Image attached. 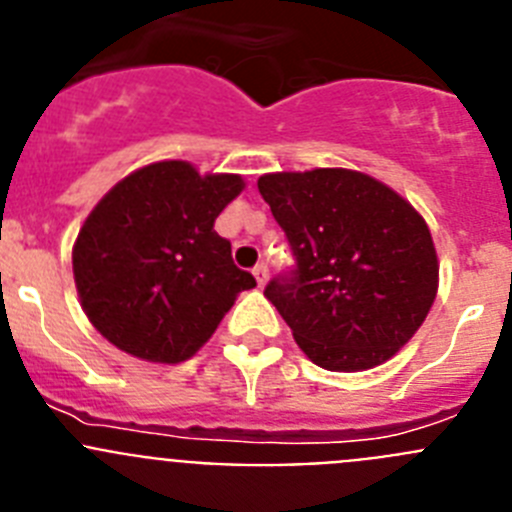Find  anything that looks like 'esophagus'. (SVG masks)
Returning a JSON list of instances; mask_svg holds the SVG:
<instances>
[{
  "instance_id": "34e87169",
  "label": "esophagus",
  "mask_w": 512,
  "mask_h": 512,
  "mask_svg": "<svg viewBox=\"0 0 512 512\" xmlns=\"http://www.w3.org/2000/svg\"><path fill=\"white\" fill-rule=\"evenodd\" d=\"M253 277H256V284H259V287H266V282H269V269H266V264L256 266V269H253Z\"/></svg>"
}]
</instances>
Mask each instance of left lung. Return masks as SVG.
Wrapping results in <instances>:
<instances>
[{"label": "left lung", "mask_w": 512, "mask_h": 512, "mask_svg": "<svg viewBox=\"0 0 512 512\" xmlns=\"http://www.w3.org/2000/svg\"><path fill=\"white\" fill-rule=\"evenodd\" d=\"M259 192L297 266L264 297L297 346L328 372L384 364L423 325L438 292V256L418 210L354 169L274 171Z\"/></svg>", "instance_id": "left-lung-1"}]
</instances>
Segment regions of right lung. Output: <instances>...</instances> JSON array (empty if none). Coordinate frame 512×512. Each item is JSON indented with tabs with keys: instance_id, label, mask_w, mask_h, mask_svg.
<instances>
[{
	"instance_id": "obj_1",
	"label": "right lung",
	"mask_w": 512,
	"mask_h": 512,
	"mask_svg": "<svg viewBox=\"0 0 512 512\" xmlns=\"http://www.w3.org/2000/svg\"><path fill=\"white\" fill-rule=\"evenodd\" d=\"M243 189L241 174L156 161L94 205L71 261L81 310L112 346L153 364L192 359L235 297L256 287L215 233Z\"/></svg>"
}]
</instances>
